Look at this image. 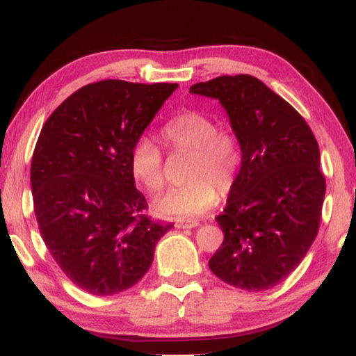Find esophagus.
I'll list each match as a JSON object with an SVG mask.
<instances>
[{"label":"esophagus","mask_w":356,"mask_h":356,"mask_svg":"<svg viewBox=\"0 0 356 356\" xmlns=\"http://www.w3.org/2000/svg\"><path fill=\"white\" fill-rule=\"evenodd\" d=\"M200 226V222L197 221H182V222H177L176 227L179 229H191V227H196Z\"/></svg>","instance_id":"1"}]
</instances>
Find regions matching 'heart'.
Wrapping results in <instances>:
<instances>
[{
  "label": "heart",
  "instance_id": "heart-1",
  "mask_svg": "<svg viewBox=\"0 0 356 356\" xmlns=\"http://www.w3.org/2000/svg\"><path fill=\"white\" fill-rule=\"evenodd\" d=\"M165 141L176 150L193 154L186 179L154 202L156 213L176 220H191L212 209L218 201V188L227 193L236 185L242 152L236 138L218 131L215 120L206 113L185 110L171 118L161 129ZM130 171L144 188L156 193L163 188V154L152 138L143 135L130 152Z\"/></svg>",
  "mask_w": 356,
  "mask_h": 356
}]
</instances>
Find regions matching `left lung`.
Listing matches in <instances>:
<instances>
[{
  "label": "left lung",
  "mask_w": 356,
  "mask_h": 356,
  "mask_svg": "<svg viewBox=\"0 0 356 356\" xmlns=\"http://www.w3.org/2000/svg\"><path fill=\"white\" fill-rule=\"evenodd\" d=\"M218 99L242 149L236 185L216 216L225 234L209 267L243 291H267L303 261L321 226L325 177L316 136L301 114L251 75L196 83Z\"/></svg>",
  "instance_id": "1"
}]
</instances>
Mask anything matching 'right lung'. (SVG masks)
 <instances>
[{
	"instance_id": "right-lung-1",
	"label": "right lung",
	"mask_w": 356,
	"mask_h": 356,
	"mask_svg": "<svg viewBox=\"0 0 356 356\" xmlns=\"http://www.w3.org/2000/svg\"><path fill=\"white\" fill-rule=\"evenodd\" d=\"M176 83L104 80L78 89L42 127L31 161L34 213L63 273L83 291L113 295L147 273L174 226L144 215L130 152Z\"/></svg>"
}]
</instances>
